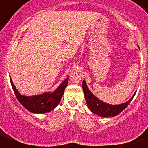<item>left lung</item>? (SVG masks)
Wrapping results in <instances>:
<instances>
[{
  "mask_svg": "<svg viewBox=\"0 0 148 148\" xmlns=\"http://www.w3.org/2000/svg\"><path fill=\"white\" fill-rule=\"evenodd\" d=\"M82 88H83L87 107L90 110L92 113L101 117H114L119 114L121 111L124 110L127 107L136 94V92L133 94V97L127 102L118 104V105H112V104L103 102L99 100L97 97H95L87 87L85 81H83L82 82Z\"/></svg>",
  "mask_w": 148,
  "mask_h": 148,
  "instance_id": "1",
  "label": "left lung"
}]
</instances>
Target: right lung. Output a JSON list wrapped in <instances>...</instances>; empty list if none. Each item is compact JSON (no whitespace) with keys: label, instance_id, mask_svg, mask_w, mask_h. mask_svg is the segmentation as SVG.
I'll return each mask as SVG.
<instances>
[{"label":"right lung","instance_id":"obj_1","mask_svg":"<svg viewBox=\"0 0 148 148\" xmlns=\"http://www.w3.org/2000/svg\"><path fill=\"white\" fill-rule=\"evenodd\" d=\"M13 91L18 101L27 110L33 113H45L53 110L57 107L63 96L64 91L67 86L68 78H66L58 86L57 90L53 92H45L38 95L26 96L19 93L10 78Z\"/></svg>","mask_w":148,"mask_h":148}]
</instances>
